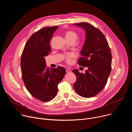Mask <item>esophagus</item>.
Returning <instances> with one entry per match:
<instances>
[{"label": "esophagus", "mask_w": 132, "mask_h": 132, "mask_svg": "<svg viewBox=\"0 0 132 132\" xmlns=\"http://www.w3.org/2000/svg\"><path fill=\"white\" fill-rule=\"evenodd\" d=\"M66 72H71V69L69 68H68L66 69Z\"/></svg>", "instance_id": "obj_1"}]
</instances>
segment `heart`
<instances>
[{
  "mask_svg": "<svg viewBox=\"0 0 132 132\" xmlns=\"http://www.w3.org/2000/svg\"><path fill=\"white\" fill-rule=\"evenodd\" d=\"M78 35L77 33L72 31H69L67 32L65 34V39L73 40L75 42H76V41L78 39ZM75 55L73 53H69L67 54L65 56L66 61L68 63H70L71 61V59L75 57Z\"/></svg>",
  "mask_w": 132,
  "mask_h": 132,
  "instance_id": "heart-1",
  "label": "heart"
}]
</instances>
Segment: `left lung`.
<instances>
[{
    "mask_svg": "<svg viewBox=\"0 0 132 132\" xmlns=\"http://www.w3.org/2000/svg\"><path fill=\"white\" fill-rule=\"evenodd\" d=\"M73 24L85 31V41L80 53L81 57L78 63L88 67L85 73H80L77 69L72 70L77 77L73 88L79 96L92 97L99 93L107 83L111 71V52L105 37L98 29L87 22Z\"/></svg>",
    "mask_w": 132,
    "mask_h": 132,
    "instance_id": "obj_1",
    "label": "left lung"
}]
</instances>
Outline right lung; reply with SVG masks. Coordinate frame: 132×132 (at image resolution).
<instances>
[{"instance_id":"1","label":"right lung","mask_w":132,"mask_h":132,"mask_svg":"<svg viewBox=\"0 0 132 132\" xmlns=\"http://www.w3.org/2000/svg\"><path fill=\"white\" fill-rule=\"evenodd\" d=\"M58 26L45 27L33 34L24 47L21 58L22 77L31 95L41 101L52 100L58 85L66 73L64 67L47 68L44 57L51 51L52 35Z\"/></svg>"}]
</instances>
